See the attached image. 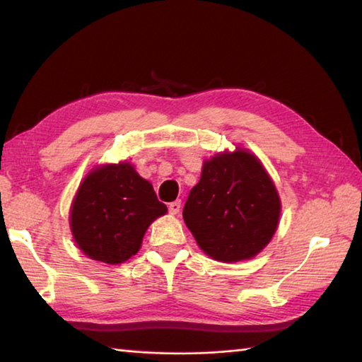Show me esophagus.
<instances>
[{
  "mask_svg": "<svg viewBox=\"0 0 362 362\" xmlns=\"http://www.w3.org/2000/svg\"><path fill=\"white\" fill-rule=\"evenodd\" d=\"M168 210L171 214H179L180 211V201H175V202H171L168 205Z\"/></svg>",
  "mask_w": 362,
  "mask_h": 362,
  "instance_id": "1",
  "label": "esophagus"
}]
</instances>
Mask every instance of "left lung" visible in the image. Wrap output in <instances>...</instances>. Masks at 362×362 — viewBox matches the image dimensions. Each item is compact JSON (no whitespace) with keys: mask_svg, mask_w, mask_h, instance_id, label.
I'll use <instances>...</instances> for the list:
<instances>
[{"mask_svg":"<svg viewBox=\"0 0 362 362\" xmlns=\"http://www.w3.org/2000/svg\"><path fill=\"white\" fill-rule=\"evenodd\" d=\"M281 201L259 158L244 148L218 152L202 165L183 221L210 258L236 263L257 257L280 222Z\"/></svg>","mask_w":362,"mask_h":362,"instance_id":"8db88e82","label":"left lung"}]
</instances>
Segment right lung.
I'll list each match as a JSON object with an SVG mask.
<instances>
[{
    "mask_svg": "<svg viewBox=\"0 0 362 362\" xmlns=\"http://www.w3.org/2000/svg\"><path fill=\"white\" fill-rule=\"evenodd\" d=\"M166 213L151 182L130 161L96 165L76 191L70 228L88 258L121 264L140 250L146 230Z\"/></svg>",
    "mask_w": 362,
    "mask_h": 362,
    "instance_id": "add662e5",
    "label": "right lung"
}]
</instances>
